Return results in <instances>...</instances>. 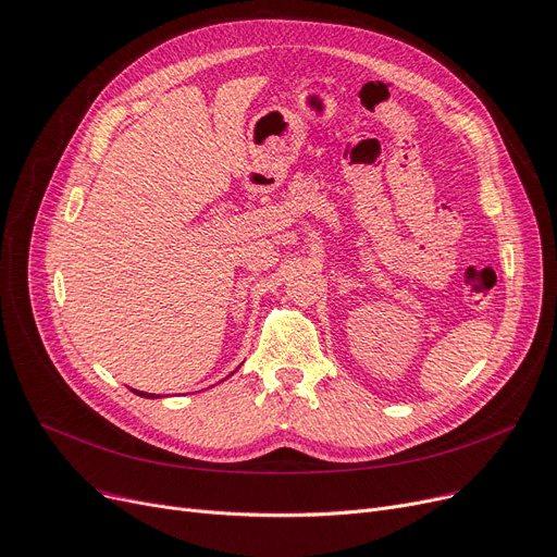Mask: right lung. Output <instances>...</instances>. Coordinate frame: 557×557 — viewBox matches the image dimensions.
<instances>
[{"label": "right lung", "mask_w": 557, "mask_h": 557, "mask_svg": "<svg viewBox=\"0 0 557 557\" xmlns=\"http://www.w3.org/2000/svg\"><path fill=\"white\" fill-rule=\"evenodd\" d=\"M129 391H133V394H137V396H141V398H159L154 394H146V391H135V388H129Z\"/></svg>", "instance_id": "obj_1"}]
</instances>
